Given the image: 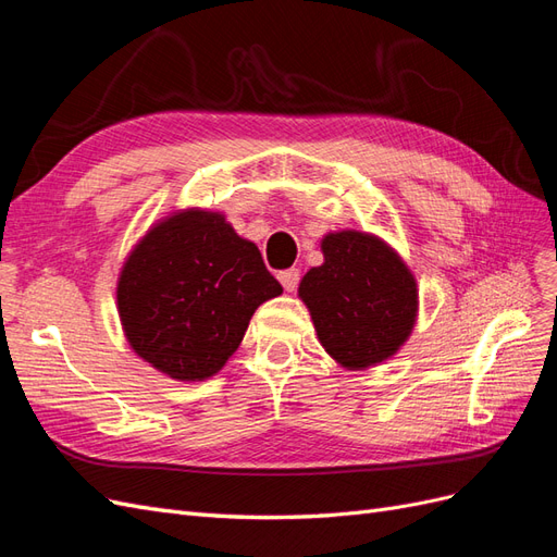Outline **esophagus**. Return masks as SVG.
<instances>
[{"label": "esophagus", "instance_id": "obj_1", "mask_svg": "<svg viewBox=\"0 0 557 557\" xmlns=\"http://www.w3.org/2000/svg\"><path fill=\"white\" fill-rule=\"evenodd\" d=\"M278 281L285 288V293H295L299 283V269H285V272L278 274Z\"/></svg>", "mask_w": 557, "mask_h": 557}]
</instances>
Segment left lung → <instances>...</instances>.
Masks as SVG:
<instances>
[{
  "mask_svg": "<svg viewBox=\"0 0 557 557\" xmlns=\"http://www.w3.org/2000/svg\"><path fill=\"white\" fill-rule=\"evenodd\" d=\"M325 262L299 281L318 342L327 356L360 372L409 339L418 318V283L399 252L376 234L342 230L320 242Z\"/></svg>",
  "mask_w": 557,
  "mask_h": 557,
  "instance_id": "left-lung-1",
  "label": "left lung"
}]
</instances>
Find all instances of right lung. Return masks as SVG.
I'll return each instance as SVG.
<instances>
[{"mask_svg":"<svg viewBox=\"0 0 557 557\" xmlns=\"http://www.w3.org/2000/svg\"><path fill=\"white\" fill-rule=\"evenodd\" d=\"M281 293L225 213L193 207L160 218L134 244L115 299L141 360L174 381H205L239 348L256 309Z\"/></svg>","mask_w":557,"mask_h":557,"instance_id":"add662e5","label":"right lung"}]
</instances>
